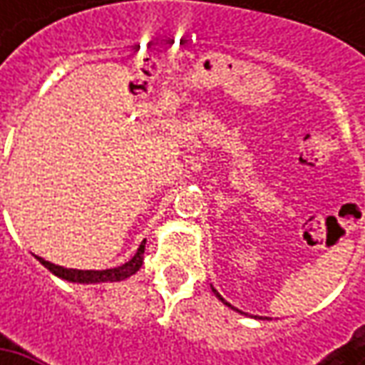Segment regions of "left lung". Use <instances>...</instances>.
Listing matches in <instances>:
<instances>
[{
    "label": "left lung",
    "instance_id": "left-lung-1",
    "mask_svg": "<svg viewBox=\"0 0 365 365\" xmlns=\"http://www.w3.org/2000/svg\"><path fill=\"white\" fill-rule=\"evenodd\" d=\"M213 292H215V297H217L219 301L223 302V304H227V307H232V304H230V302H225V301H223V299H221V294H219V292H217V290H215V288H213ZM232 309H233V307H232Z\"/></svg>",
    "mask_w": 365,
    "mask_h": 365
}]
</instances>
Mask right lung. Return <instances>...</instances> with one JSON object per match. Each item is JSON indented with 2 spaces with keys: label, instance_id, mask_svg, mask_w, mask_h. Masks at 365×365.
<instances>
[{
  "label": "right lung",
  "instance_id": "add662e5",
  "mask_svg": "<svg viewBox=\"0 0 365 365\" xmlns=\"http://www.w3.org/2000/svg\"><path fill=\"white\" fill-rule=\"evenodd\" d=\"M144 244L146 240L142 242V245L138 247V252L133 254L132 259H128L125 264H121L118 268H109V270H75V268H63V266H56L52 262H46L44 258H38V262L48 268L50 272L63 280H68V282H81V284H95V282H120V280H125L130 278L132 274H135L140 270L142 262H144Z\"/></svg>",
  "mask_w": 365,
  "mask_h": 365
}]
</instances>
